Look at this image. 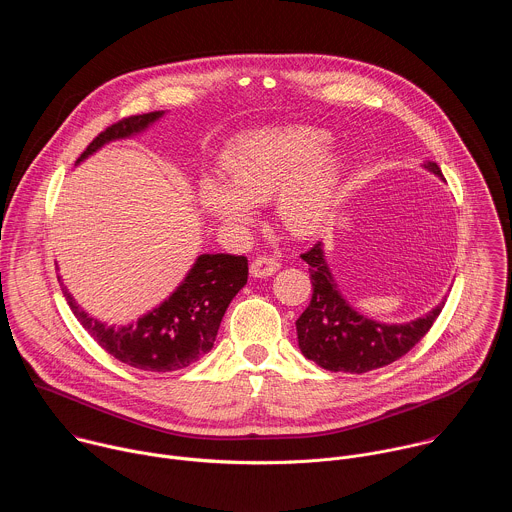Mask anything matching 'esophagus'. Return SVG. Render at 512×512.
I'll list each match as a JSON object with an SVG mask.
<instances>
[{
  "instance_id": "34e87169",
  "label": "esophagus",
  "mask_w": 512,
  "mask_h": 512,
  "mask_svg": "<svg viewBox=\"0 0 512 512\" xmlns=\"http://www.w3.org/2000/svg\"><path fill=\"white\" fill-rule=\"evenodd\" d=\"M279 269V261L271 255H259L251 263V275L253 277H269Z\"/></svg>"
}]
</instances>
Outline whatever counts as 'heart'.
Wrapping results in <instances>:
<instances>
[{
	"mask_svg": "<svg viewBox=\"0 0 512 512\" xmlns=\"http://www.w3.org/2000/svg\"><path fill=\"white\" fill-rule=\"evenodd\" d=\"M330 135L316 127L289 125L245 133L231 141L221 158L225 182L204 178L198 204L227 227L245 229L253 206L275 196L281 225L298 237L318 233L338 202L342 160L320 156Z\"/></svg>",
	"mask_w": 512,
	"mask_h": 512,
	"instance_id": "heart-1",
	"label": "heart"
}]
</instances>
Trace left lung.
<instances>
[{
	"instance_id": "obj_1",
	"label": "left lung",
	"mask_w": 512,
	"mask_h": 512,
	"mask_svg": "<svg viewBox=\"0 0 512 512\" xmlns=\"http://www.w3.org/2000/svg\"><path fill=\"white\" fill-rule=\"evenodd\" d=\"M425 168L444 176L435 162ZM300 257L310 265L314 294L296 322L298 342L304 356L326 371L360 375L395 362L429 332L444 308L442 302L427 316L399 326L373 322L356 314L340 296L320 241Z\"/></svg>"
}]
</instances>
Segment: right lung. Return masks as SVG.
Returning a JSON list of instances; mask_svg holds the SVG:
<instances>
[{"label":"right lung","instance_id":"obj_1","mask_svg":"<svg viewBox=\"0 0 512 512\" xmlns=\"http://www.w3.org/2000/svg\"><path fill=\"white\" fill-rule=\"evenodd\" d=\"M164 111L125 117L101 131L77 160L97 152L103 143L121 139L154 123ZM249 263L243 255H200L174 294L135 324L113 328L83 312L62 287V294L83 328L117 360L139 371L168 373L188 367L206 354L218 326L239 289L247 283Z\"/></svg>","mask_w":512,"mask_h":512}]
</instances>
